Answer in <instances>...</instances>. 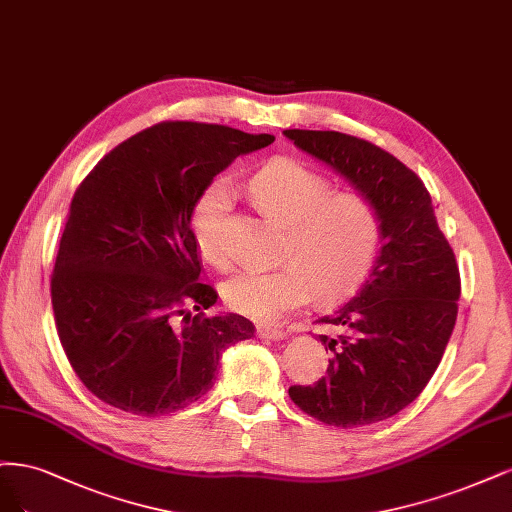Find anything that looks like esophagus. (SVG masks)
<instances>
[{
    "label": "esophagus",
    "mask_w": 512,
    "mask_h": 512,
    "mask_svg": "<svg viewBox=\"0 0 512 512\" xmlns=\"http://www.w3.org/2000/svg\"><path fill=\"white\" fill-rule=\"evenodd\" d=\"M257 336L266 340H283L287 338V329L272 327V325H257Z\"/></svg>",
    "instance_id": "1"
}]
</instances>
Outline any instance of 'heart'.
I'll return each instance as SVG.
<instances>
[{
	"label": "heart",
	"mask_w": 512,
	"mask_h": 512,
	"mask_svg": "<svg viewBox=\"0 0 512 512\" xmlns=\"http://www.w3.org/2000/svg\"><path fill=\"white\" fill-rule=\"evenodd\" d=\"M329 178L293 157H276L259 168L249 191L255 204L287 225L285 266L242 270L223 285L234 312L272 323L308 302H332L351 291L370 270L381 244V214L357 191H334ZM232 189L223 180L208 185L191 212V234L210 266L232 263L227 214Z\"/></svg>",
	"instance_id": "obj_1"
}]
</instances>
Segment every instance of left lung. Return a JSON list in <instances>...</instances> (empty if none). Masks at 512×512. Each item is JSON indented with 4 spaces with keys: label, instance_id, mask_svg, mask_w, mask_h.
<instances>
[{
    "label": "left lung",
    "instance_id": "obj_1",
    "mask_svg": "<svg viewBox=\"0 0 512 512\" xmlns=\"http://www.w3.org/2000/svg\"><path fill=\"white\" fill-rule=\"evenodd\" d=\"M285 136L349 183L381 214V251L364 285L317 323L332 359L315 385L289 387L306 415L334 427L385 421L430 383L457 319L459 268L423 180L381 146L340 131Z\"/></svg>",
    "mask_w": 512,
    "mask_h": 512
}]
</instances>
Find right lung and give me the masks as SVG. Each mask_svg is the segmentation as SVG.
Instances as JSON below:
<instances>
[{"label":"right lung","mask_w":512,"mask_h":512,"mask_svg":"<svg viewBox=\"0 0 512 512\" xmlns=\"http://www.w3.org/2000/svg\"><path fill=\"white\" fill-rule=\"evenodd\" d=\"M274 142L227 125L163 121L114 146L78 185L51 274L55 325L95 398L142 417L170 415L214 385L240 315L206 317L191 212L238 155Z\"/></svg>","instance_id":"add662e5"}]
</instances>
